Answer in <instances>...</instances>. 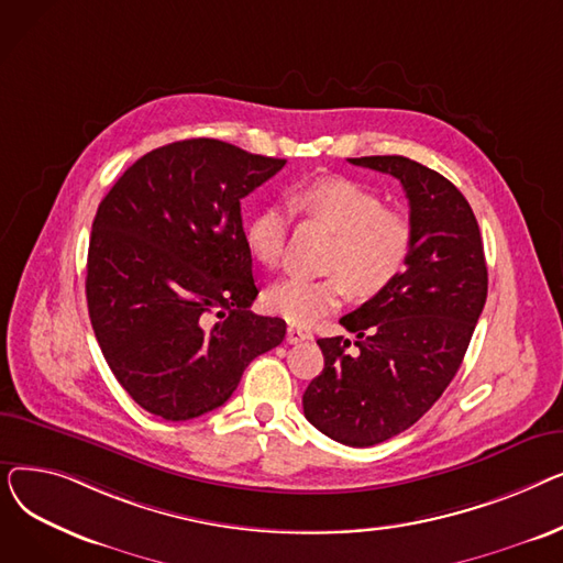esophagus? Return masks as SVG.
<instances>
[{
	"instance_id": "34e87169",
	"label": "esophagus",
	"mask_w": 563,
	"mask_h": 563,
	"mask_svg": "<svg viewBox=\"0 0 563 563\" xmlns=\"http://www.w3.org/2000/svg\"><path fill=\"white\" fill-rule=\"evenodd\" d=\"M306 340H310V333H308V331H303V329H299V327H289V329H287V342H289V344H299V342H306Z\"/></svg>"
}]
</instances>
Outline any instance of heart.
Listing matches in <instances>:
<instances>
[{"mask_svg":"<svg viewBox=\"0 0 563 563\" xmlns=\"http://www.w3.org/2000/svg\"><path fill=\"white\" fill-rule=\"evenodd\" d=\"M291 214L333 230L323 255L327 278L291 276L266 291V306L289 323L317 321L351 299L369 301L386 291L406 269L416 230L401 210H390L383 198L342 175H319L294 183L287 191ZM291 214L283 205H264L246 223L251 255L274 269L283 262Z\"/></svg>","mask_w":563,"mask_h":563,"instance_id":"1","label":"heart"}]
</instances>
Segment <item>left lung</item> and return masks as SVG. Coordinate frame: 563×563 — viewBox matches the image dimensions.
I'll use <instances>...</instances> for the list:
<instances>
[{"label":"left lung","instance_id":"1","mask_svg":"<svg viewBox=\"0 0 563 563\" xmlns=\"http://www.w3.org/2000/svg\"><path fill=\"white\" fill-rule=\"evenodd\" d=\"M401 183L416 230L406 272L340 319L356 340L321 338L323 369L303 393L312 427L372 448L416 424L456 376L486 303L482 232L465 196L401 155L349 159Z\"/></svg>","mask_w":563,"mask_h":563}]
</instances>
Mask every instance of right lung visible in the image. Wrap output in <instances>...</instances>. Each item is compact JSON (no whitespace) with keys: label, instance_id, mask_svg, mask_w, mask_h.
Wrapping results in <instances>:
<instances>
[{"label":"right lung","instance_id":"right-lung-1","mask_svg":"<svg viewBox=\"0 0 563 563\" xmlns=\"http://www.w3.org/2000/svg\"><path fill=\"white\" fill-rule=\"evenodd\" d=\"M285 159L187 139L136 159L102 198L86 262V303L102 356L147 412L170 422L223 406L285 321L257 297L242 198Z\"/></svg>","mask_w":563,"mask_h":563}]
</instances>
